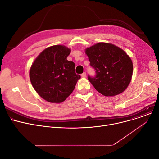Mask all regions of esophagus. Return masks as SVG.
I'll return each instance as SVG.
<instances>
[{"mask_svg": "<svg viewBox=\"0 0 159 159\" xmlns=\"http://www.w3.org/2000/svg\"><path fill=\"white\" fill-rule=\"evenodd\" d=\"M81 77H83V78H85V77H86V76H87V74H86V72H83V74H81Z\"/></svg>", "mask_w": 159, "mask_h": 159, "instance_id": "obj_1", "label": "esophagus"}]
</instances>
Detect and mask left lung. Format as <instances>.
Returning a JSON list of instances; mask_svg holds the SVG:
<instances>
[{"mask_svg":"<svg viewBox=\"0 0 159 159\" xmlns=\"http://www.w3.org/2000/svg\"><path fill=\"white\" fill-rule=\"evenodd\" d=\"M95 77L88 80L96 90L105 96L122 93L131 81L133 63L129 56L119 47L100 42L85 49Z\"/></svg>","mask_w":159,"mask_h":159,"instance_id":"obj_1","label":"left lung"}]
</instances>
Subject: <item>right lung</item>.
I'll list each match as a JSON object with an SVG mask.
<instances>
[{
    "mask_svg": "<svg viewBox=\"0 0 159 159\" xmlns=\"http://www.w3.org/2000/svg\"><path fill=\"white\" fill-rule=\"evenodd\" d=\"M70 49L56 45L44 49L33 63L30 78L40 97L48 102L60 103L74 90L81 76L75 72V64L67 60Z\"/></svg>",
    "mask_w": 159,
    "mask_h": 159,
    "instance_id": "add662e5",
    "label": "right lung"
}]
</instances>
